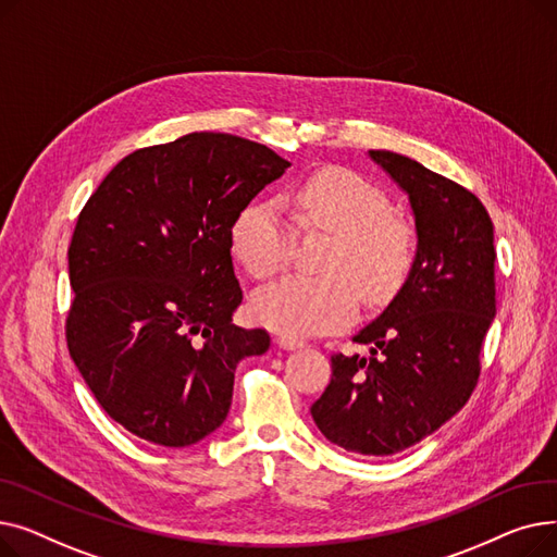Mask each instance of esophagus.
<instances>
[{"label": "esophagus", "mask_w": 557, "mask_h": 557, "mask_svg": "<svg viewBox=\"0 0 557 557\" xmlns=\"http://www.w3.org/2000/svg\"><path fill=\"white\" fill-rule=\"evenodd\" d=\"M277 345L284 347V349H298V347L305 345V341H302V338H296V336L282 334V336H277Z\"/></svg>", "instance_id": "34e87169"}]
</instances>
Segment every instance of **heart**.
<instances>
[{
  "instance_id": "obj_1",
  "label": "heart",
  "mask_w": 557,
  "mask_h": 557,
  "mask_svg": "<svg viewBox=\"0 0 557 557\" xmlns=\"http://www.w3.org/2000/svg\"><path fill=\"white\" fill-rule=\"evenodd\" d=\"M290 219L302 232L332 234L320 277H286L252 298V315L286 336L323 334L355 318L359 290L370 305L391 300L418 252V234L388 196L361 173L320 166L284 196ZM232 250L250 275L269 280L294 255L296 232L275 200H252L230 230Z\"/></svg>"
}]
</instances>
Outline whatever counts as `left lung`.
Masks as SVG:
<instances>
[{
    "mask_svg": "<svg viewBox=\"0 0 557 557\" xmlns=\"http://www.w3.org/2000/svg\"><path fill=\"white\" fill-rule=\"evenodd\" d=\"M370 158L408 194L418 252L386 311L355 336L370 357L334 355L311 416L330 443L391 456L441 429L474 393L496 313V250L490 214L470 189L393 151Z\"/></svg>",
    "mask_w": 557,
    "mask_h": 557,
    "instance_id": "left-lung-1",
    "label": "left lung"
}]
</instances>
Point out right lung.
Segmentation results:
<instances>
[{"label": "right lung", "mask_w": 557, "mask_h": 557, "mask_svg": "<svg viewBox=\"0 0 557 557\" xmlns=\"http://www.w3.org/2000/svg\"><path fill=\"white\" fill-rule=\"evenodd\" d=\"M290 166L269 146L189 133L116 164L78 214L70 355L103 411L146 443L189 447L230 411L234 370L271 345L232 325L237 214Z\"/></svg>", "instance_id": "right-lung-1"}]
</instances>
